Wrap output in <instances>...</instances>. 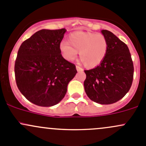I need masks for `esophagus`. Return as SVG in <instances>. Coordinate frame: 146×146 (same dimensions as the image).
<instances>
[{
	"instance_id": "34e87169",
	"label": "esophagus",
	"mask_w": 146,
	"mask_h": 146,
	"mask_svg": "<svg viewBox=\"0 0 146 146\" xmlns=\"http://www.w3.org/2000/svg\"><path fill=\"white\" fill-rule=\"evenodd\" d=\"M76 70H77L78 71H83V69L78 66H76Z\"/></svg>"
}]
</instances>
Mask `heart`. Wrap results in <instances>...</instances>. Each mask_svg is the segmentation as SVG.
<instances>
[{
	"instance_id": "heart-1",
	"label": "heart",
	"mask_w": 146,
	"mask_h": 146,
	"mask_svg": "<svg viewBox=\"0 0 146 146\" xmlns=\"http://www.w3.org/2000/svg\"><path fill=\"white\" fill-rule=\"evenodd\" d=\"M68 42H61L59 50L66 60L72 61L79 57L84 66L95 68L102 62L108 51V41L102 34L74 32L68 36Z\"/></svg>"
}]
</instances>
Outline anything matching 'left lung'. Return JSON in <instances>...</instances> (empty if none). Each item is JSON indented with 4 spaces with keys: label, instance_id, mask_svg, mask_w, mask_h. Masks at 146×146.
Listing matches in <instances>:
<instances>
[{
    "label": "left lung",
    "instance_id": "left-lung-1",
    "mask_svg": "<svg viewBox=\"0 0 146 146\" xmlns=\"http://www.w3.org/2000/svg\"><path fill=\"white\" fill-rule=\"evenodd\" d=\"M108 41V51L99 66L85 70L84 88L88 98L101 104L117 102L131 87L133 64L127 45L110 31L102 29Z\"/></svg>",
    "mask_w": 146,
    "mask_h": 146
}]
</instances>
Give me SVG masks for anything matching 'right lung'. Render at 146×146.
<instances>
[{
    "label": "right lung",
    "instance_id": "obj_1",
    "mask_svg": "<svg viewBox=\"0 0 146 146\" xmlns=\"http://www.w3.org/2000/svg\"><path fill=\"white\" fill-rule=\"evenodd\" d=\"M66 29H41L23 42L15 64L19 90L36 105L51 107L63 100L77 73L59 50Z\"/></svg>",
    "mask_w": 146,
    "mask_h": 146
}]
</instances>
